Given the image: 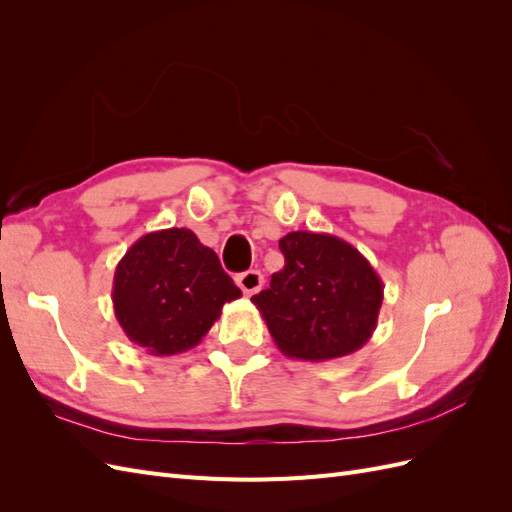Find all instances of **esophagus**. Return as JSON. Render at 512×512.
Returning a JSON list of instances; mask_svg holds the SVG:
<instances>
[{
	"instance_id": "34e87169",
	"label": "esophagus",
	"mask_w": 512,
	"mask_h": 512,
	"mask_svg": "<svg viewBox=\"0 0 512 512\" xmlns=\"http://www.w3.org/2000/svg\"><path fill=\"white\" fill-rule=\"evenodd\" d=\"M237 284H239V288L243 290V294L245 297H252V294H256L260 288H262V284H265V277H262V273L260 271H245V273H239L237 275Z\"/></svg>"
}]
</instances>
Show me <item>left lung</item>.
Masks as SVG:
<instances>
[{"label": "left lung", "mask_w": 512, "mask_h": 512, "mask_svg": "<svg viewBox=\"0 0 512 512\" xmlns=\"http://www.w3.org/2000/svg\"><path fill=\"white\" fill-rule=\"evenodd\" d=\"M286 265L252 297L273 342L290 359L331 361L363 348L378 324L384 286L369 260L327 232L280 239Z\"/></svg>", "instance_id": "obj_1"}]
</instances>
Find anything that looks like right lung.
<instances>
[{
    "label": "right lung",
    "mask_w": 512,
    "mask_h": 512,
    "mask_svg": "<svg viewBox=\"0 0 512 512\" xmlns=\"http://www.w3.org/2000/svg\"><path fill=\"white\" fill-rule=\"evenodd\" d=\"M241 290L220 258L188 228L138 239L119 260L113 280L117 322L130 342L170 356L194 348Z\"/></svg>",
    "instance_id": "right-lung-1"
}]
</instances>
